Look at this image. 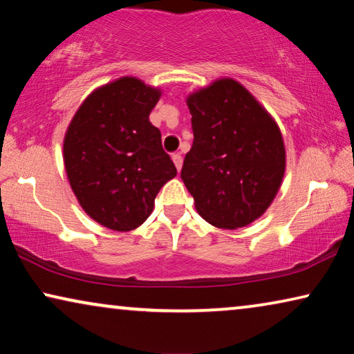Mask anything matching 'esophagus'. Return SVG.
Wrapping results in <instances>:
<instances>
[{"instance_id": "34e87169", "label": "esophagus", "mask_w": 354, "mask_h": 354, "mask_svg": "<svg viewBox=\"0 0 354 354\" xmlns=\"http://www.w3.org/2000/svg\"><path fill=\"white\" fill-rule=\"evenodd\" d=\"M172 161H174V164H176L177 171H180V169H182V164H183V159H182L180 154H178V153L172 154Z\"/></svg>"}]
</instances>
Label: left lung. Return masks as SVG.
Instances as JSON below:
<instances>
[{
	"instance_id": "obj_1",
	"label": "left lung",
	"mask_w": 354,
	"mask_h": 354,
	"mask_svg": "<svg viewBox=\"0 0 354 354\" xmlns=\"http://www.w3.org/2000/svg\"><path fill=\"white\" fill-rule=\"evenodd\" d=\"M193 145L180 177L203 219L240 229L259 219L285 174V145L275 120L234 79L188 95Z\"/></svg>"
}]
</instances>
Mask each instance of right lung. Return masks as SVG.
<instances>
[{
  "mask_svg": "<svg viewBox=\"0 0 354 354\" xmlns=\"http://www.w3.org/2000/svg\"><path fill=\"white\" fill-rule=\"evenodd\" d=\"M161 90L120 77L86 96L67 127L62 147L71 188L82 209L111 230L137 229L154 198L177 176L149 113Z\"/></svg>",
  "mask_w": 354,
  "mask_h": 354,
  "instance_id": "right-lung-1",
  "label": "right lung"
}]
</instances>
